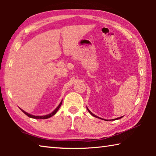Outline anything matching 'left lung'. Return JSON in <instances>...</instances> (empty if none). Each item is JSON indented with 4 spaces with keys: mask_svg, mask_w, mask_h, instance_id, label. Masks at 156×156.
I'll return each instance as SVG.
<instances>
[{
    "mask_svg": "<svg viewBox=\"0 0 156 156\" xmlns=\"http://www.w3.org/2000/svg\"><path fill=\"white\" fill-rule=\"evenodd\" d=\"M87 109H88V112H89V113L92 116H94V117H97V118H99V117H98V116H97L96 115H94V114H92V113L91 112L88 110V108H87ZM121 118H122V116H121V117H119V118H117V119H113V120H117V119H121ZM102 120H103V119H102ZM106 121H108V120H106Z\"/></svg>",
    "mask_w": 156,
    "mask_h": 156,
    "instance_id": "left-lung-1",
    "label": "left lung"
}]
</instances>
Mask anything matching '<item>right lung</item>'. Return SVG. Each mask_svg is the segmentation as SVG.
Segmentation results:
<instances>
[{
	"label": "right lung",
	"instance_id": "right-lung-1",
	"mask_svg": "<svg viewBox=\"0 0 156 156\" xmlns=\"http://www.w3.org/2000/svg\"><path fill=\"white\" fill-rule=\"evenodd\" d=\"M62 103V101H61V103H59V105L58 106H57V108L55 109V110L53 112L51 113V114H48V115H46V116H34V115H31V114H28L27 112H24V110H22V109H20V110H22V112H23V113L25 114L27 116L30 117V118H32V119H48V118H50V117H51V116H53V115H55V114H56V112H57V110H59V108H60V106H61Z\"/></svg>",
	"mask_w": 156,
	"mask_h": 156
}]
</instances>
